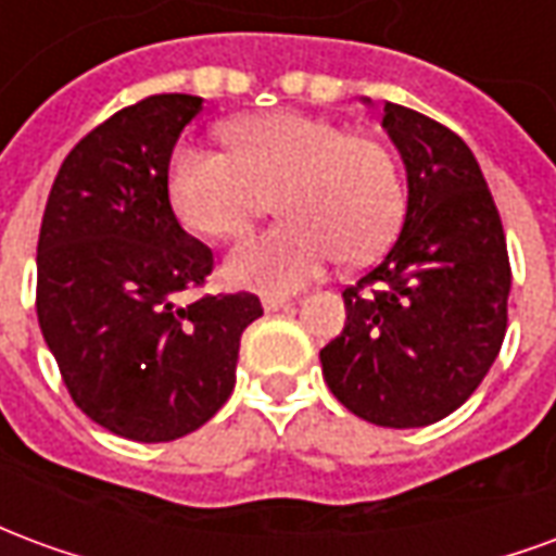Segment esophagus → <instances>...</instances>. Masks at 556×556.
Listing matches in <instances>:
<instances>
[{
	"label": "esophagus",
	"mask_w": 556,
	"mask_h": 556,
	"mask_svg": "<svg viewBox=\"0 0 556 556\" xmlns=\"http://www.w3.org/2000/svg\"><path fill=\"white\" fill-rule=\"evenodd\" d=\"M291 303H294V301H289V298H277V294H265V298H262V306H265L267 313H277V309H289Z\"/></svg>",
	"instance_id": "esophagus-1"
}]
</instances>
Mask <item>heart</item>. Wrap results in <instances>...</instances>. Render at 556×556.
<instances>
[{
	"label": "heart",
	"instance_id": "1",
	"mask_svg": "<svg viewBox=\"0 0 556 556\" xmlns=\"http://www.w3.org/2000/svg\"><path fill=\"white\" fill-rule=\"evenodd\" d=\"M223 139L229 151L175 148L166 190L175 217L214 241L243 238L267 193L277 195L286 219L226 258L235 286L298 289L337 255L361 262L393 238L405 193L384 142L298 110L235 118Z\"/></svg>",
	"mask_w": 556,
	"mask_h": 556
}]
</instances>
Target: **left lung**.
I'll return each instance as SVG.
<instances>
[{
    "label": "left lung",
    "mask_w": 556,
    "mask_h": 556,
    "mask_svg": "<svg viewBox=\"0 0 556 556\" xmlns=\"http://www.w3.org/2000/svg\"><path fill=\"white\" fill-rule=\"evenodd\" d=\"M384 130L408 169V211L384 258L342 291L345 327L321 372L351 414L417 429L462 408L501 354L513 267L465 139L390 101Z\"/></svg>",
    "instance_id": "1"
}]
</instances>
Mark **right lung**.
<instances>
[{
	"label": "right lung",
	"instance_id": "1",
	"mask_svg": "<svg viewBox=\"0 0 556 556\" xmlns=\"http://www.w3.org/2000/svg\"><path fill=\"white\" fill-rule=\"evenodd\" d=\"M193 94H151L79 139L38 235V325L83 414L127 441H175L235 390L250 291L202 294L214 253L172 214L166 172Z\"/></svg>",
	"mask_w": 556,
	"mask_h": 556
}]
</instances>
